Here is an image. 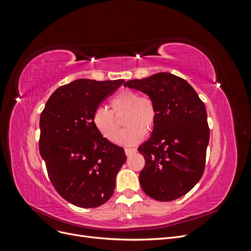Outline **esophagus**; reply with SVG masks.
<instances>
[{
  "instance_id": "esophagus-1",
  "label": "esophagus",
  "mask_w": 251,
  "mask_h": 251,
  "mask_svg": "<svg viewBox=\"0 0 251 251\" xmlns=\"http://www.w3.org/2000/svg\"><path fill=\"white\" fill-rule=\"evenodd\" d=\"M125 151H126V156H130V155L136 153V149H127L126 148V149H125Z\"/></svg>"
}]
</instances>
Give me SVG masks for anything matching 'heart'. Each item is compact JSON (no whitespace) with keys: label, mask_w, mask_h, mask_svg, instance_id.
Instances as JSON below:
<instances>
[{"label":"heart","mask_w":251,"mask_h":251,"mask_svg":"<svg viewBox=\"0 0 251 251\" xmlns=\"http://www.w3.org/2000/svg\"><path fill=\"white\" fill-rule=\"evenodd\" d=\"M111 107L112 112L104 107H97L92 116L93 126L109 141L115 142L118 138L123 146H135L143 139L146 133L153 130L156 124L157 109L153 100L139 96L133 90L126 89L116 94L112 98ZM124 113L126 114L124 124L128 127L120 135L116 118Z\"/></svg>","instance_id":"1"}]
</instances>
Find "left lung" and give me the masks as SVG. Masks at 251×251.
Instances as JSON below:
<instances>
[{
	"label": "left lung",
	"mask_w": 251,
	"mask_h": 251,
	"mask_svg": "<svg viewBox=\"0 0 251 251\" xmlns=\"http://www.w3.org/2000/svg\"><path fill=\"white\" fill-rule=\"evenodd\" d=\"M153 100L157 119L151 137L138 148L146 165L140 185L151 198L168 202L187 194L201 179L209 141L207 113L194 88L160 72L125 82Z\"/></svg>",
	"instance_id": "1"
}]
</instances>
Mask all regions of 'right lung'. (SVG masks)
Wrapping results in <instances>:
<instances>
[{
    "mask_svg": "<svg viewBox=\"0 0 251 251\" xmlns=\"http://www.w3.org/2000/svg\"><path fill=\"white\" fill-rule=\"evenodd\" d=\"M124 82L76 79L56 89L41 114V156L56 192L75 206H100L115 189L125 150L98 133L92 116Z\"/></svg>",
    "mask_w": 251,
    "mask_h": 251,
    "instance_id": "add662e5",
    "label": "right lung"
}]
</instances>
